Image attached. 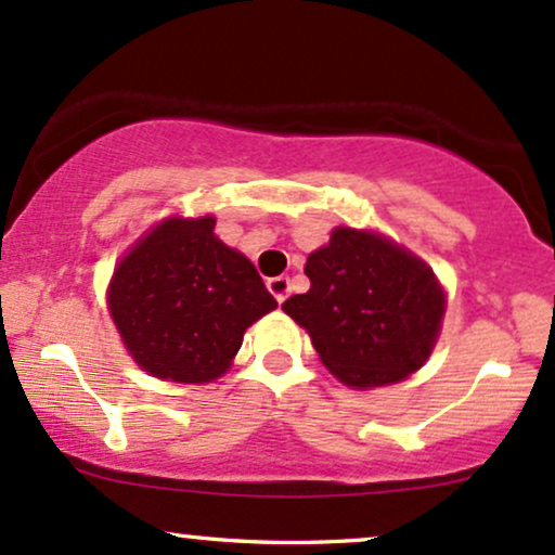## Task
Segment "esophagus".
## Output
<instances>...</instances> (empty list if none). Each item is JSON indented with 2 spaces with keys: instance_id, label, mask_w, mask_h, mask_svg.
<instances>
[{
  "instance_id": "1",
  "label": "esophagus",
  "mask_w": 555,
  "mask_h": 555,
  "mask_svg": "<svg viewBox=\"0 0 555 555\" xmlns=\"http://www.w3.org/2000/svg\"><path fill=\"white\" fill-rule=\"evenodd\" d=\"M269 292L273 297H276V302L282 305L284 299H286V295H289V279L286 276H276V279H269Z\"/></svg>"
}]
</instances>
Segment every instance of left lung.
Segmentation results:
<instances>
[{"mask_svg": "<svg viewBox=\"0 0 555 555\" xmlns=\"http://www.w3.org/2000/svg\"><path fill=\"white\" fill-rule=\"evenodd\" d=\"M310 289L282 310L310 334L341 384H399L423 367L446 313L443 286L425 260L367 229L336 227L310 253Z\"/></svg>", "mask_w": 555, "mask_h": 555, "instance_id": "obj_1", "label": "left lung"}]
</instances>
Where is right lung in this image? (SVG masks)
Wrapping results in <instances>:
<instances>
[{"label": "right lung", "instance_id": "obj_1", "mask_svg": "<svg viewBox=\"0 0 555 555\" xmlns=\"http://www.w3.org/2000/svg\"><path fill=\"white\" fill-rule=\"evenodd\" d=\"M214 227V216L162 221L114 269L112 321L154 378L211 384L232 365L245 331L276 308L256 266Z\"/></svg>", "mask_w": 555, "mask_h": 555}]
</instances>
